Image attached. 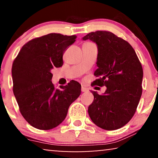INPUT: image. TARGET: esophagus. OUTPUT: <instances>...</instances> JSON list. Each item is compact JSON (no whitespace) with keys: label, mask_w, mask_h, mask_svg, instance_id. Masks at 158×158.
Returning a JSON list of instances; mask_svg holds the SVG:
<instances>
[{"label":"esophagus","mask_w":158,"mask_h":158,"mask_svg":"<svg viewBox=\"0 0 158 158\" xmlns=\"http://www.w3.org/2000/svg\"><path fill=\"white\" fill-rule=\"evenodd\" d=\"M81 92H87L88 91V89L87 88H86V87H84V86H81Z\"/></svg>","instance_id":"1"}]
</instances>
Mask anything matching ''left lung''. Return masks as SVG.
Wrapping results in <instances>:
<instances>
[{
	"label": "left lung",
	"mask_w": 158,
	"mask_h": 158,
	"mask_svg": "<svg viewBox=\"0 0 158 158\" xmlns=\"http://www.w3.org/2000/svg\"><path fill=\"white\" fill-rule=\"evenodd\" d=\"M98 48L94 85L106 86L103 94L92 91L94 101L88 113L97 126L106 130L123 127L132 119L140 99L143 70L134 48L112 32L97 31L82 38Z\"/></svg>",
	"instance_id": "obj_1"
}]
</instances>
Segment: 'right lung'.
Listing matches in <instances>:
<instances>
[{"instance_id": "obj_1", "label": "right lung", "mask_w": 158, "mask_h": 158, "mask_svg": "<svg viewBox=\"0 0 158 158\" xmlns=\"http://www.w3.org/2000/svg\"><path fill=\"white\" fill-rule=\"evenodd\" d=\"M76 39L75 35L60 34L35 38L23 46L13 61V94L22 116L35 128L56 127L81 94V85L77 82L57 89L52 81V69L62 66L64 53ZM74 83L77 84L75 88Z\"/></svg>"}]
</instances>
